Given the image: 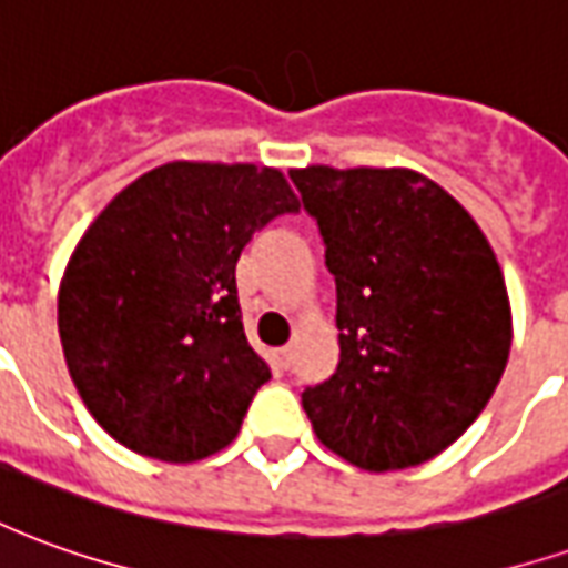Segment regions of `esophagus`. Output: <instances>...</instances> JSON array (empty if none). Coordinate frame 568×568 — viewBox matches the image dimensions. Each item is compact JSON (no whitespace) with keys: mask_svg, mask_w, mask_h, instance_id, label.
<instances>
[{"mask_svg":"<svg viewBox=\"0 0 568 568\" xmlns=\"http://www.w3.org/2000/svg\"><path fill=\"white\" fill-rule=\"evenodd\" d=\"M292 356H295V353H292V346H280V349L273 353V358H276V365H280V368H283V371L292 368Z\"/></svg>","mask_w":568,"mask_h":568,"instance_id":"1","label":"esophagus"}]
</instances>
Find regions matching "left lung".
<instances>
[{"label":"left lung","mask_w":568,"mask_h":568,"mask_svg":"<svg viewBox=\"0 0 568 568\" xmlns=\"http://www.w3.org/2000/svg\"><path fill=\"white\" fill-rule=\"evenodd\" d=\"M288 175L337 285L341 362L301 395L316 438L365 471L435 459L480 417L508 365L496 252L417 170L316 163Z\"/></svg>","instance_id":"1"}]
</instances>
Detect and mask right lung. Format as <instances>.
<instances>
[{
	"label": "right lung",
	"mask_w": 568,
	"mask_h": 568,
	"mask_svg": "<svg viewBox=\"0 0 568 568\" xmlns=\"http://www.w3.org/2000/svg\"><path fill=\"white\" fill-rule=\"evenodd\" d=\"M297 206L273 166L173 161L93 219L63 273L57 325L81 402L118 444L197 463L236 438L271 381L243 332L236 258Z\"/></svg>",
	"instance_id": "add662e5"
}]
</instances>
